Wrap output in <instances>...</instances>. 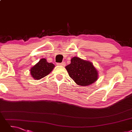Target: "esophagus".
<instances>
[{
  "label": "esophagus",
  "mask_w": 132,
  "mask_h": 132,
  "mask_svg": "<svg viewBox=\"0 0 132 132\" xmlns=\"http://www.w3.org/2000/svg\"><path fill=\"white\" fill-rule=\"evenodd\" d=\"M58 65H61V66H63L64 67L65 65H66V63L65 62H62L61 63H57V64Z\"/></svg>",
  "instance_id": "esophagus-1"
}]
</instances>
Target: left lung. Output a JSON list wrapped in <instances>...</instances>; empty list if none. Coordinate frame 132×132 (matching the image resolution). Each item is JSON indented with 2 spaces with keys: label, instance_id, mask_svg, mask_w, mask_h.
<instances>
[{
  "label": "left lung",
  "instance_id": "1",
  "mask_svg": "<svg viewBox=\"0 0 132 132\" xmlns=\"http://www.w3.org/2000/svg\"><path fill=\"white\" fill-rule=\"evenodd\" d=\"M65 68L69 76L79 86L90 85L96 82L98 77L97 70L92 62L80 57H72L70 64Z\"/></svg>",
  "mask_w": 132,
  "mask_h": 132
}]
</instances>
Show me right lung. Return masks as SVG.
<instances>
[{"instance_id": "1", "label": "right lung", "mask_w": 132, "mask_h": 132, "mask_svg": "<svg viewBox=\"0 0 132 132\" xmlns=\"http://www.w3.org/2000/svg\"><path fill=\"white\" fill-rule=\"evenodd\" d=\"M55 67L53 63L48 62L45 59H42L30 69L31 75L35 80H40L49 75Z\"/></svg>"}]
</instances>
